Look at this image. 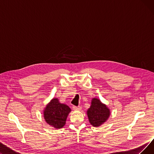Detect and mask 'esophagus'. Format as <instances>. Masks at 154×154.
<instances>
[{"label":"esophagus","mask_w":154,"mask_h":154,"mask_svg":"<svg viewBox=\"0 0 154 154\" xmlns=\"http://www.w3.org/2000/svg\"><path fill=\"white\" fill-rule=\"evenodd\" d=\"M73 109H74V110H81V107H76V106H74L73 107Z\"/></svg>","instance_id":"esophagus-1"}]
</instances>
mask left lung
I'll return each mask as SVG.
<instances>
[{
	"instance_id": "1",
	"label": "left lung",
	"mask_w": 154,
	"mask_h": 154,
	"mask_svg": "<svg viewBox=\"0 0 154 154\" xmlns=\"http://www.w3.org/2000/svg\"><path fill=\"white\" fill-rule=\"evenodd\" d=\"M87 114L91 124L94 127H99L109 119L110 111L106 104L97 98L92 99L91 106L87 111Z\"/></svg>"
}]
</instances>
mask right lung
Returning <instances> with one entry per match:
<instances>
[{
	"mask_svg": "<svg viewBox=\"0 0 154 154\" xmlns=\"http://www.w3.org/2000/svg\"><path fill=\"white\" fill-rule=\"evenodd\" d=\"M71 111L66 104L59 102L57 98L52 99L44 110V117L46 122L55 128H62Z\"/></svg>",
	"mask_w": 154,
	"mask_h": 154,
	"instance_id": "add662e5",
	"label": "right lung"
}]
</instances>
